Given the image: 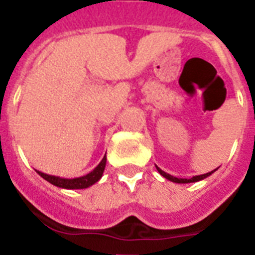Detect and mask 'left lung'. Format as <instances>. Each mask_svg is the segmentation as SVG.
Segmentation results:
<instances>
[{"label":"left lung","instance_id":"8db88e82","mask_svg":"<svg viewBox=\"0 0 255 255\" xmlns=\"http://www.w3.org/2000/svg\"><path fill=\"white\" fill-rule=\"evenodd\" d=\"M156 169L159 170V173L163 176V177H165L167 180H169V181L172 182H177V184H188V182H197L200 181V180H204V178H206L208 176H210V174L213 173L214 170H212V172H209V173H205V174H200V176H193L192 178H178V177H174V176H170L169 173H165L164 170L160 169L159 167H156Z\"/></svg>","mask_w":255,"mask_h":255}]
</instances>
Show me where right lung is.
I'll list each match as a JSON object with an SVG mask.
<instances>
[{
	"label": "right lung",
	"instance_id": "obj_1",
	"mask_svg": "<svg viewBox=\"0 0 255 255\" xmlns=\"http://www.w3.org/2000/svg\"><path fill=\"white\" fill-rule=\"evenodd\" d=\"M106 161L107 157L104 156L102 161L98 164V167L90 172V173L82 176V177H75V178H63L58 177V176H51V174L43 173L41 170H37V173L43 177L46 181H49L50 184L58 186V188H63V189H86L88 186L94 185L95 182H98L103 176L104 168H106Z\"/></svg>",
	"mask_w": 255,
	"mask_h": 255
}]
</instances>
